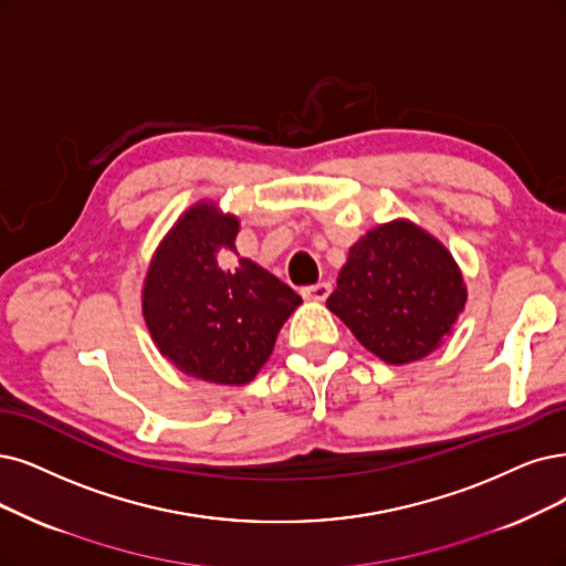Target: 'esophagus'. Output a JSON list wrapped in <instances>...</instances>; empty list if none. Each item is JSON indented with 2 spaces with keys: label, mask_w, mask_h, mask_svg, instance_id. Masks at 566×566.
<instances>
[{
  "label": "esophagus",
  "mask_w": 566,
  "mask_h": 566,
  "mask_svg": "<svg viewBox=\"0 0 566 566\" xmlns=\"http://www.w3.org/2000/svg\"><path fill=\"white\" fill-rule=\"evenodd\" d=\"M301 294L310 301H326L328 294H331V284L328 282H317V284H310V286H303Z\"/></svg>",
  "instance_id": "34e87169"
}]
</instances>
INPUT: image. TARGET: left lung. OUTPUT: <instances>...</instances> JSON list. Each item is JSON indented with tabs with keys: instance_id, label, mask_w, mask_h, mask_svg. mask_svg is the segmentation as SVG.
I'll use <instances>...</instances> for the list:
<instances>
[{
	"instance_id": "1",
	"label": "left lung",
	"mask_w": 566,
	"mask_h": 566,
	"mask_svg": "<svg viewBox=\"0 0 566 566\" xmlns=\"http://www.w3.org/2000/svg\"><path fill=\"white\" fill-rule=\"evenodd\" d=\"M450 251L408 221L373 228L349 249L326 305L387 364L427 357L464 310Z\"/></svg>"
}]
</instances>
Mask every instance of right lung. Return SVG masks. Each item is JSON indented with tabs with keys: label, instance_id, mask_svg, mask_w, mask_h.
Masks as SVG:
<instances>
[{
	"label": "right lung",
	"instance_id": "add662e5",
	"mask_svg": "<svg viewBox=\"0 0 566 566\" xmlns=\"http://www.w3.org/2000/svg\"><path fill=\"white\" fill-rule=\"evenodd\" d=\"M238 219L198 205L165 238L142 310L163 357L196 378L244 385L261 370L301 296L240 259Z\"/></svg>",
	"mask_w": 566,
	"mask_h": 566
}]
</instances>
